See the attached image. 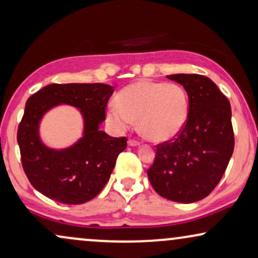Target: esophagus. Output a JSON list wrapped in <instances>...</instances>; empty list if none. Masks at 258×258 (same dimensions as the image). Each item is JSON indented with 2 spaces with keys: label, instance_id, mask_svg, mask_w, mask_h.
<instances>
[{
  "label": "esophagus",
  "instance_id": "34e87169",
  "mask_svg": "<svg viewBox=\"0 0 258 258\" xmlns=\"http://www.w3.org/2000/svg\"><path fill=\"white\" fill-rule=\"evenodd\" d=\"M127 144H128V146H139L140 143L137 142L135 139H130L128 142H127Z\"/></svg>",
  "mask_w": 258,
  "mask_h": 258
}]
</instances>
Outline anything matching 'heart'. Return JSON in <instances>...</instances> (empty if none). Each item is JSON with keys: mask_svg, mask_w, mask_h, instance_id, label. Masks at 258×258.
Returning a JSON list of instances; mask_svg holds the SVG:
<instances>
[{"mask_svg": "<svg viewBox=\"0 0 258 258\" xmlns=\"http://www.w3.org/2000/svg\"><path fill=\"white\" fill-rule=\"evenodd\" d=\"M189 115V95L178 83L140 80L116 94L107 119L119 131L137 120L139 132L155 143L168 142L180 133Z\"/></svg>", "mask_w": 258, "mask_h": 258, "instance_id": "b5f03b06", "label": "heart"}]
</instances>
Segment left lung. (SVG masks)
Segmentation results:
<instances>
[{
    "mask_svg": "<svg viewBox=\"0 0 258 258\" xmlns=\"http://www.w3.org/2000/svg\"><path fill=\"white\" fill-rule=\"evenodd\" d=\"M189 95V115L177 138L157 145L148 170L150 183L161 197L191 204L217 187L233 153L231 106L217 84L198 74L167 76Z\"/></svg>",
    "mask_w": 258,
    "mask_h": 258,
    "instance_id": "left-lung-1",
    "label": "left lung"
}]
</instances>
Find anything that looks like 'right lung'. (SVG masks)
<instances>
[{"instance_id": "add662e5", "label": "right lung", "mask_w": 258, "mask_h": 258, "mask_svg": "<svg viewBox=\"0 0 258 258\" xmlns=\"http://www.w3.org/2000/svg\"><path fill=\"white\" fill-rule=\"evenodd\" d=\"M114 88L103 83L50 84L26 102L18 130L21 162L31 184L52 200L80 205L102 190L126 149L125 137L101 131L106 106ZM60 104L75 106L84 119L83 137L71 147L52 149L40 138V122L48 110Z\"/></svg>"}]
</instances>
